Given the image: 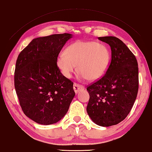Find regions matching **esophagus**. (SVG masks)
I'll return each mask as SVG.
<instances>
[{"label":"esophagus","instance_id":"34e87169","mask_svg":"<svg viewBox=\"0 0 152 152\" xmlns=\"http://www.w3.org/2000/svg\"><path fill=\"white\" fill-rule=\"evenodd\" d=\"M84 89V87L82 86H79L78 84L77 83H74V86H73V89L75 91V94H77L79 91L82 90V89Z\"/></svg>","mask_w":152,"mask_h":152}]
</instances>
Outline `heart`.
<instances>
[{
	"mask_svg": "<svg viewBox=\"0 0 152 152\" xmlns=\"http://www.w3.org/2000/svg\"><path fill=\"white\" fill-rule=\"evenodd\" d=\"M110 61V50L104 44L78 40L67 47L64 54H59L56 63L66 78L71 77L77 65L79 79L96 81L106 73Z\"/></svg>",
	"mask_w": 152,
	"mask_h": 152,
	"instance_id": "b5f03b06",
	"label": "heart"
}]
</instances>
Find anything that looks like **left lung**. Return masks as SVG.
<instances>
[{
    "mask_svg": "<svg viewBox=\"0 0 152 152\" xmlns=\"http://www.w3.org/2000/svg\"><path fill=\"white\" fill-rule=\"evenodd\" d=\"M111 48V62L104 75L87 88V113L101 126L117 125L132 108L139 88L138 64L125 44L114 36L99 37Z\"/></svg>",
    "mask_w": 152,
    "mask_h": 152,
    "instance_id": "1",
    "label": "left lung"
}]
</instances>
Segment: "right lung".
Instances as JSON below:
<instances>
[{
  "instance_id": "right-lung-1",
  "label": "right lung",
  "mask_w": 152,
  "mask_h": 152,
  "mask_svg": "<svg viewBox=\"0 0 152 152\" xmlns=\"http://www.w3.org/2000/svg\"><path fill=\"white\" fill-rule=\"evenodd\" d=\"M70 34L34 38L17 57L14 81L27 117L40 125L56 123L68 111L75 93L73 83L61 73L57 58Z\"/></svg>"
}]
</instances>
